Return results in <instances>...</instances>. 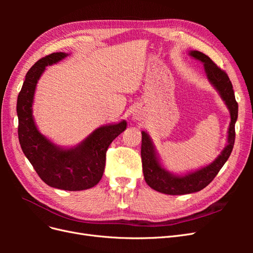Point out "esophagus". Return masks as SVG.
Listing matches in <instances>:
<instances>
[{
	"label": "esophagus",
	"mask_w": 253,
	"mask_h": 253,
	"mask_svg": "<svg viewBox=\"0 0 253 253\" xmlns=\"http://www.w3.org/2000/svg\"><path fill=\"white\" fill-rule=\"evenodd\" d=\"M133 117L135 120H139V119H141V115L139 113H135Z\"/></svg>",
	"instance_id": "obj_1"
}]
</instances>
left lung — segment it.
Listing matches in <instances>:
<instances>
[{
    "mask_svg": "<svg viewBox=\"0 0 253 253\" xmlns=\"http://www.w3.org/2000/svg\"><path fill=\"white\" fill-rule=\"evenodd\" d=\"M188 55L195 60L201 61L204 64L207 79L223 99L229 113H230L231 120L228 128L227 144L224 150L220 152V154L211 164L185 174H174L167 170L150 135L144 131L141 132V160L144 180L152 189L169 195L194 193L208 186L230 156L235 139V122L237 120L239 105L235 101L230 79L227 74L217 67V65L205 53L197 50H190Z\"/></svg>",
    "mask_w": 253,
    "mask_h": 253,
    "instance_id": "8db88e82",
    "label": "left lung"
}]
</instances>
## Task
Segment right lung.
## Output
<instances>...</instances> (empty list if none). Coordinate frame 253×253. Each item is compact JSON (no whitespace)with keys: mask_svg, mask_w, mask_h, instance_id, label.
Wrapping results in <instances>:
<instances>
[{"mask_svg":"<svg viewBox=\"0 0 253 253\" xmlns=\"http://www.w3.org/2000/svg\"><path fill=\"white\" fill-rule=\"evenodd\" d=\"M67 56L68 53L61 51L50 53L27 72L17 102L18 134L23 153L46 185L66 191H81L93 188L100 181L106 151L126 128V121L99 126L71 148L57 145L39 131L33 116L37 84L46 66L56 64Z\"/></svg>","mask_w":253,"mask_h":253,"instance_id":"add662e5","label":"right lung"}]
</instances>
